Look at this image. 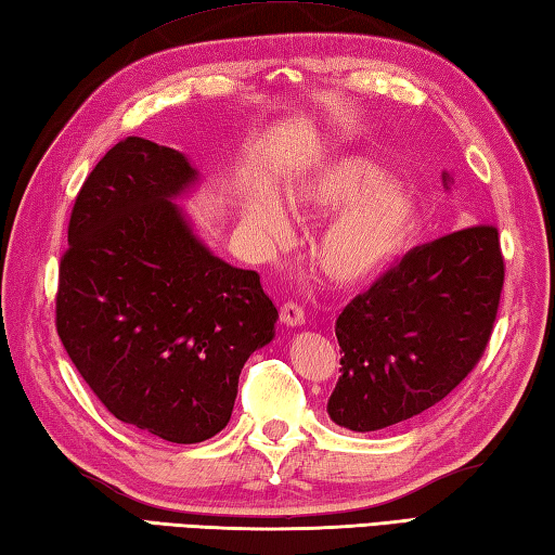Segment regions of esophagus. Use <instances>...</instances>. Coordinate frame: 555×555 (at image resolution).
<instances>
[{"label": "esophagus", "instance_id": "esophagus-1", "mask_svg": "<svg viewBox=\"0 0 555 555\" xmlns=\"http://www.w3.org/2000/svg\"><path fill=\"white\" fill-rule=\"evenodd\" d=\"M279 314H281V322L288 324V327H300V324L306 322V310H302L298 302H293V300L281 302Z\"/></svg>", "mask_w": 555, "mask_h": 555}]
</instances>
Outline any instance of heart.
<instances>
[{
	"label": "heart",
	"instance_id": "obj_1",
	"mask_svg": "<svg viewBox=\"0 0 555 555\" xmlns=\"http://www.w3.org/2000/svg\"><path fill=\"white\" fill-rule=\"evenodd\" d=\"M387 176L373 163L346 156L286 192L284 209L296 219H314L339 211L324 225L312 247L322 274L336 284H358L392 262L416 231V206L406 192L385 188ZM247 223L269 243L284 241L288 223L269 199H253Z\"/></svg>",
	"mask_w": 555,
	"mask_h": 555
}]
</instances>
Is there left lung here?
Returning a JSON list of instances; mask_svg holds the SVG:
<instances>
[{
    "label": "left lung",
    "mask_w": 555,
    "mask_h": 555,
    "mask_svg": "<svg viewBox=\"0 0 555 555\" xmlns=\"http://www.w3.org/2000/svg\"><path fill=\"white\" fill-rule=\"evenodd\" d=\"M503 281L495 225H466L409 249L336 320L344 356L330 418L371 433L436 406L481 361Z\"/></svg>",
    "instance_id": "obj_1"
}]
</instances>
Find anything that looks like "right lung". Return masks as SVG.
<instances>
[{
    "label": "right lung",
    "instance_id": "1",
    "mask_svg": "<svg viewBox=\"0 0 555 555\" xmlns=\"http://www.w3.org/2000/svg\"><path fill=\"white\" fill-rule=\"evenodd\" d=\"M197 180L180 151L127 137L76 194L54 324L115 418L168 442L231 421L249 353L279 312L259 274L214 257L172 199Z\"/></svg>",
    "mask_w": 555,
    "mask_h": 555
}]
</instances>
